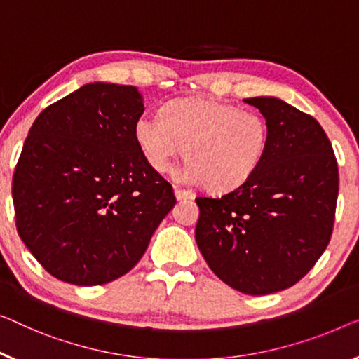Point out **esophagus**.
Returning <instances> with one entry per match:
<instances>
[{"mask_svg": "<svg viewBox=\"0 0 359 359\" xmlns=\"http://www.w3.org/2000/svg\"><path fill=\"white\" fill-rule=\"evenodd\" d=\"M174 194H175V198H177L179 201L190 200V198L194 196V194H191V191L184 190V189H179V187H174Z\"/></svg>", "mask_w": 359, "mask_h": 359, "instance_id": "obj_1", "label": "esophagus"}]
</instances>
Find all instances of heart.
<instances>
[{"instance_id": "obj_1", "label": "heart", "mask_w": 359, "mask_h": 359, "mask_svg": "<svg viewBox=\"0 0 359 359\" xmlns=\"http://www.w3.org/2000/svg\"><path fill=\"white\" fill-rule=\"evenodd\" d=\"M133 135L143 158L158 172L168 170L185 148L187 182L211 191H231L253 177L269 147V126L255 111L212 98H180L159 114H142Z\"/></svg>"}]
</instances>
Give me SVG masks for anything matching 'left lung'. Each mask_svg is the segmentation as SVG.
I'll use <instances>...</instances> for the list:
<instances>
[{"label":"left lung","mask_w":359,"mask_h":359,"mask_svg":"<svg viewBox=\"0 0 359 359\" xmlns=\"http://www.w3.org/2000/svg\"><path fill=\"white\" fill-rule=\"evenodd\" d=\"M243 101L269 126L267 153L242 187L196 198L195 240L222 282L247 295H269L295 285L327 248L339 168L314 117L276 96Z\"/></svg>","instance_id":"8db88e82"}]
</instances>
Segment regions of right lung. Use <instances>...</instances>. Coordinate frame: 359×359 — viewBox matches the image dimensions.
I'll return each mask as SVG.
<instances>
[{
    "label": "right lung",
    "mask_w": 359,
    "mask_h": 359,
    "mask_svg": "<svg viewBox=\"0 0 359 359\" xmlns=\"http://www.w3.org/2000/svg\"><path fill=\"white\" fill-rule=\"evenodd\" d=\"M137 87L93 82L40 112L13 177L18 232L62 282L92 287L127 274L175 205L133 126Z\"/></svg>",
    "instance_id": "right-lung-1"
}]
</instances>
